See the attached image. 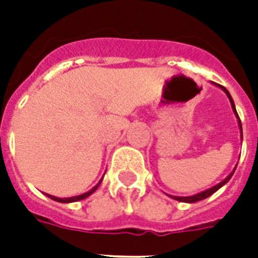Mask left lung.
Masks as SVG:
<instances>
[{
    "mask_svg": "<svg viewBox=\"0 0 258 258\" xmlns=\"http://www.w3.org/2000/svg\"><path fill=\"white\" fill-rule=\"evenodd\" d=\"M220 87H221V88H222V89H224L225 93H226V95H228L229 100H230V103H232V108H233V111H234V113H236V116L238 117V124H240L241 134H242V125H241L240 116H238V113H237V111H236V105H234V103H233L232 96H230V93H229V91H228V89H226V88H225V87H222V86H220ZM233 172H234V171H233ZM233 172H232V174H230V175L228 176V178H225V179L222 180V182H221V183L216 184V186H214V187L208 188V190H205V191L198 192V194H196V196H191V197H171V198H174V200H176V201H179V202H188V204H194V202H198V201L205 200V198H208V197L212 196L213 192H216L217 190H218V188L222 187V186H224V184L226 183V182H228V180L230 179V178H232Z\"/></svg>",
    "mask_w": 258,
    "mask_h": 258,
    "instance_id": "1",
    "label": "left lung"
}]
</instances>
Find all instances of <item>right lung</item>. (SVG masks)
Here are the masks:
<instances>
[{
    "label": "right lung",
    "mask_w": 258,
    "mask_h": 258,
    "mask_svg": "<svg viewBox=\"0 0 258 258\" xmlns=\"http://www.w3.org/2000/svg\"><path fill=\"white\" fill-rule=\"evenodd\" d=\"M101 183V180L99 182V183L95 186V187L92 188V190H89L88 192H84V194H82V196H78V197H71V198H57V197H53V196H49V194H46V196L49 197L50 200L53 201H57V202H61V204H70V202H76V201H80V200H84V198H87L88 196H91L95 190H96L97 187H99V184Z\"/></svg>",
    "instance_id": "right-lung-1"
}]
</instances>
